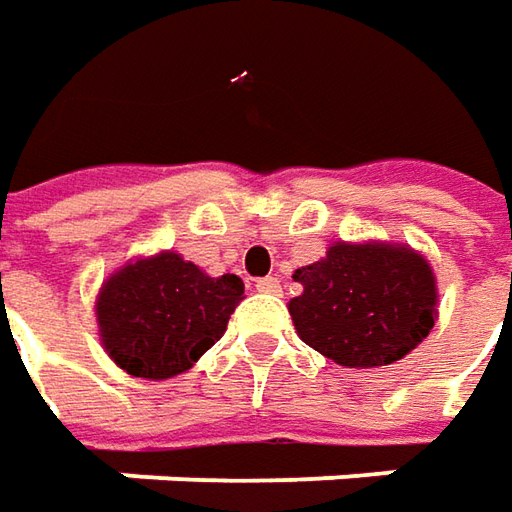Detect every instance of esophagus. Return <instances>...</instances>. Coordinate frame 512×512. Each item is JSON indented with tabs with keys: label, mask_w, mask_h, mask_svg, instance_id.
I'll return each mask as SVG.
<instances>
[{
	"label": "esophagus",
	"mask_w": 512,
	"mask_h": 512,
	"mask_svg": "<svg viewBox=\"0 0 512 512\" xmlns=\"http://www.w3.org/2000/svg\"><path fill=\"white\" fill-rule=\"evenodd\" d=\"M256 290H259V293H282V285H279L276 276H265V279L256 282Z\"/></svg>",
	"instance_id": "obj_1"
}]
</instances>
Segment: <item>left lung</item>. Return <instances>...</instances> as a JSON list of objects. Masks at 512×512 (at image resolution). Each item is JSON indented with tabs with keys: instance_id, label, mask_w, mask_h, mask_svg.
Listing matches in <instances>:
<instances>
[{
	"instance_id": "1",
	"label": "left lung",
	"mask_w": 512,
	"mask_h": 512,
	"mask_svg": "<svg viewBox=\"0 0 512 512\" xmlns=\"http://www.w3.org/2000/svg\"><path fill=\"white\" fill-rule=\"evenodd\" d=\"M293 279L305 287L287 305L296 333L342 367L399 362L436 322V276L407 245L336 242Z\"/></svg>"
}]
</instances>
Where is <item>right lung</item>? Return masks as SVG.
<instances>
[{"instance_id": "add662e5", "label": "right lung", "mask_w": 512, "mask_h": 512, "mask_svg": "<svg viewBox=\"0 0 512 512\" xmlns=\"http://www.w3.org/2000/svg\"><path fill=\"white\" fill-rule=\"evenodd\" d=\"M242 293L239 276L213 279L179 253L162 250L110 273L96 299L99 336L130 376L170 379L222 339Z\"/></svg>"}]
</instances>
